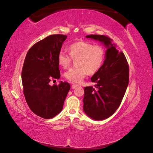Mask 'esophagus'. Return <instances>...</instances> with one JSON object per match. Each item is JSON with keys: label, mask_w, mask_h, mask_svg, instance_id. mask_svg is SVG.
<instances>
[{"label": "esophagus", "mask_w": 153, "mask_h": 153, "mask_svg": "<svg viewBox=\"0 0 153 153\" xmlns=\"http://www.w3.org/2000/svg\"><path fill=\"white\" fill-rule=\"evenodd\" d=\"M78 87V85L77 84H73L72 85H71V88L73 89H76V88Z\"/></svg>", "instance_id": "obj_1"}]
</instances>
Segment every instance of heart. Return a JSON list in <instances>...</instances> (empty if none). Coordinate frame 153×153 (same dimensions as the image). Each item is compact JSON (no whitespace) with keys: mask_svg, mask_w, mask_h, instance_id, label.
<instances>
[{"mask_svg":"<svg viewBox=\"0 0 153 153\" xmlns=\"http://www.w3.org/2000/svg\"><path fill=\"white\" fill-rule=\"evenodd\" d=\"M67 54L60 52L57 61L59 65L66 69L72 59L75 62L76 67L69 69L64 73V76L69 81L74 83L80 82L87 75H93L102 66L105 58V49L102 46L94 45L86 41H78L69 46Z\"/></svg>","mask_w":153,"mask_h":153,"instance_id":"b5f03b06","label":"heart"}]
</instances>
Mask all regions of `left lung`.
<instances>
[{"label":"left lung","mask_w":153,"mask_h":153,"mask_svg":"<svg viewBox=\"0 0 153 153\" xmlns=\"http://www.w3.org/2000/svg\"><path fill=\"white\" fill-rule=\"evenodd\" d=\"M106 48L102 66L91 80L94 87L84 88V112L90 118L101 121L110 117L118 108L129 83V66L126 57L119 52L112 40L104 35H87Z\"/></svg>","instance_id":"obj_1"}]
</instances>
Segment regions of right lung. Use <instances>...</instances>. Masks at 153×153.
<instances>
[{"instance_id": "add662e5", "label": "right lung", "mask_w": 153, "mask_h": 153, "mask_svg": "<svg viewBox=\"0 0 153 153\" xmlns=\"http://www.w3.org/2000/svg\"><path fill=\"white\" fill-rule=\"evenodd\" d=\"M66 35H50L29 50L22 71L23 91L27 105L35 114L52 119L61 112L70 89L68 82L51 86V80L59 79L57 61Z\"/></svg>"}]
</instances>
